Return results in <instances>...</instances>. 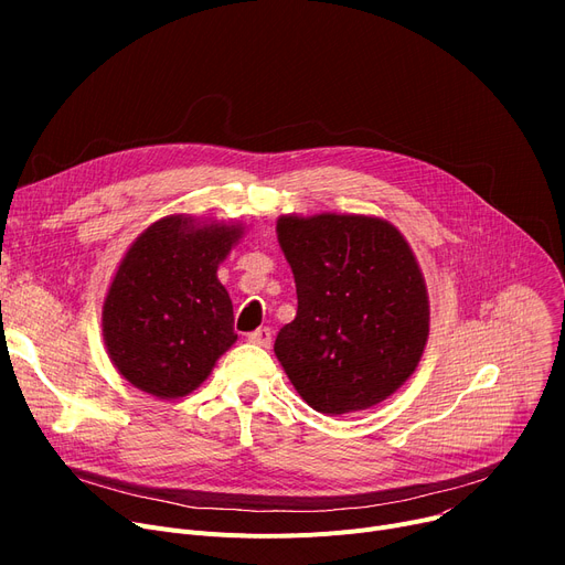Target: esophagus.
Wrapping results in <instances>:
<instances>
[{"mask_svg": "<svg viewBox=\"0 0 565 565\" xmlns=\"http://www.w3.org/2000/svg\"><path fill=\"white\" fill-rule=\"evenodd\" d=\"M252 343H256V345H260V348H267L273 343V330L270 328H260V330H256V332H252L249 337H247Z\"/></svg>", "mask_w": 565, "mask_h": 565, "instance_id": "34e87169", "label": "esophagus"}]
</instances>
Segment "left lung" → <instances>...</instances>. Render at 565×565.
<instances>
[{
  "label": "left lung",
  "mask_w": 565,
  "mask_h": 565,
  "mask_svg": "<svg viewBox=\"0 0 565 565\" xmlns=\"http://www.w3.org/2000/svg\"><path fill=\"white\" fill-rule=\"evenodd\" d=\"M277 241L298 288V316L275 341L292 387L330 417L390 398L430 332L426 281L403 233L369 215H281Z\"/></svg>",
  "instance_id": "8db88e82"
}]
</instances>
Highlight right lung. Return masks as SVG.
<instances>
[{
  "label": "right lung",
  "mask_w": 565,
  "mask_h": 565,
  "mask_svg": "<svg viewBox=\"0 0 565 565\" xmlns=\"http://www.w3.org/2000/svg\"><path fill=\"white\" fill-rule=\"evenodd\" d=\"M243 233V224L169 215L130 245L103 305V339L132 387L183 398L235 343L217 267Z\"/></svg>",
  "instance_id": "right-lung-1"
}]
</instances>
